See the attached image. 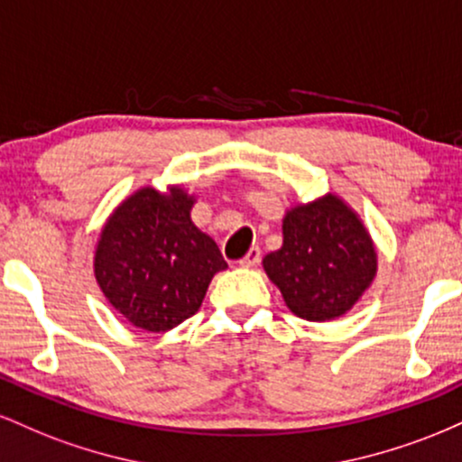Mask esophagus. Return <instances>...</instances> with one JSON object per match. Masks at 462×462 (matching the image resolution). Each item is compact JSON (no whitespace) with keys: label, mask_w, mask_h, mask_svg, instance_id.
Wrapping results in <instances>:
<instances>
[{"label":"esophagus","mask_w":462,"mask_h":462,"mask_svg":"<svg viewBox=\"0 0 462 462\" xmlns=\"http://www.w3.org/2000/svg\"><path fill=\"white\" fill-rule=\"evenodd\" d=\"M258 263H261V249H258V247L249 249L245 256H243L241 261H238V264H241V267H256Z\"/></svg>","instance_id":"obj_1"}]
</instances>
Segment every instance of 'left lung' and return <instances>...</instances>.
<instances>
[{
	"label": "left lung",
	"instance_id": "left-lung-1",
	"mask_svg": "<svg viewBox=\"0 0 462 462\" xmlns=\"http://www.w3.org/2000/svg\"><path fill=\"white\" fill-rule=\"evenodd\" d=\"M284 304L306 321L346 315L378 272V254L360 217L328 193L293 206L282 219V247L263 258Z\"/></svg>",
	"mask_w": 462,
	"mask_h": 462
}]
</instances>
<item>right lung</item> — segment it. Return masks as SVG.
<instances>
[{
	"label": "right lung",
	"instance_id": "obj_1",
	"mask_svg": "<svg viewBox=\"0 0 462 462\" xmlns=\"http://www.w3.org/2000/svg\"><path fill=\"white\" fill-rule=\"evenodd\" d=\"M195 195L180 184L143 187L108 217L93 272L110 306L132 326L167 332L199 310L217 272L219 247L190 221Z\"/></svg>",
	"mask_w": 462,
	"mask_h": 462
}]
</instances>
